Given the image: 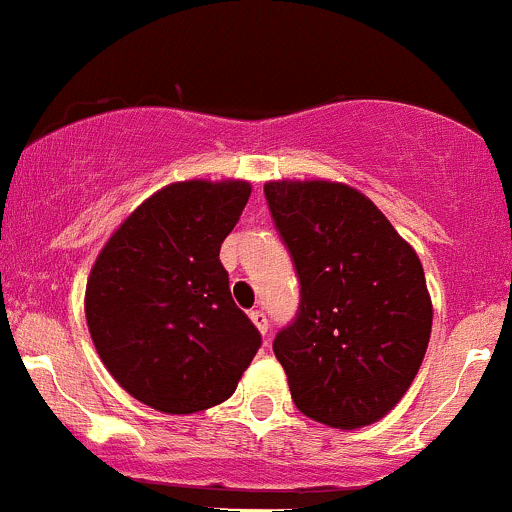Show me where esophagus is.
<instances>
[{"instance_id": "obj_1", "label": "esophagus", "mask_w": 512, "mask_h": 512, "mask_svg": "<svg viewBox=\"0 0 512 512\" xmlns=\"http://www.w3.org/2000/svg\"><path fill=\"white\" fill-rule=\"evenodd\" d=\"M250 319L252 324L257 326V331L262 333V336H267V331H270V319H267V314L262 309H252L250 311Z\"/></svg>"}]
</instances>
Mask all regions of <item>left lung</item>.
<instances>
[{"label": "left lung", "instance_id": "obj_1", "mask_svg": "<svg viewBox=\"0 0 512 512\" xmlns=\"http://www.w3.org/2000/svg\"><path fill=\"white\" fill-rule=\"evenodd\" d=\"M265 198L299 279L297 314L272 343L294 405L336 429L378 422L432 333L417 252L355 188L272 181Z\"/></svg>", "mask_w": 512, "mask_h": 512}]
</instances>
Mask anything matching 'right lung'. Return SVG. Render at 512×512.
<instances>
[{"label":"right lung","mask_w":512,"mask_h":512,"mask_svg":"<svg viewBox=\"0 0 512 512\" xmlns=\"http://www.w3.org/2000/svg\"><path fill=\"white\" fill-rule=\"evenodd\" d=\"M250 198L245 181H184L144 201L100 252L85 316L102 363L159 412L220 405L262 346L230 297L220 245Z\"/></svg>","instance_id":"1"}]
</instances>
